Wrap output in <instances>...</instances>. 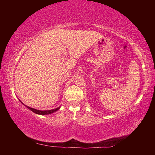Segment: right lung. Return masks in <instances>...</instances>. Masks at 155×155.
I'll return each mask as SVG.
<instances>
[{
    "label": "right lung",
    "instance_id": "obj_1",
    "mask_svg": "<svg viewBox=\"0 0 155 155\" xmlns=\"http://www.w3.org/2000/svg\"><path fill=\"white\" fill-rule=\"evenodd\" d=\"M24 105H25V104H24ZM26 107H27L28 109H30L31 111H32L33 112L35 113V114H40V115H48V114H52V113L57 111V110H58L60 108V107H58V108L54 109H52V110H47V111H40V110H37L35 109L31 108V107H28V106H26Z\"/></svg>",
    "mask_w": 155,
    "mask_h": 155
}]
</instances>
